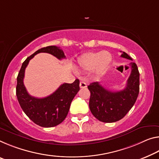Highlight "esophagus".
<instances>
[{"label":"esophagus","mask_w":159,"mask_h":159,"mask_svg":"<svg viewBox=\"0 0 159 159\" xmlns=\"http://www.w3.org/2000/svg\"><path fill=\"white\" fill-rule=\"evenodd\" d=\"M87 87V84H85L84 81H80V89H84V88Z\"/></svg>","instance_id":"34e87169"}]
</instances>
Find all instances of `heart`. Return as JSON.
I'll use <instances>...</instances> for the list:
<instances>
[{"mask_svg":"<svg viewBox=\"0 0 159 159\" xmlns=\"http://www.w3.org/2000/svg\"><path fill=\"white\" fill-rule=\"evenodd\" d=\"M112 57L107 51L85 54L79 59V66L84 70H93L96 76H101L109 69Z\"/></svg>","mask_w":159,"mask_h":159,"instance_id":"b5f03b06","label":"heart"}]
</instances>
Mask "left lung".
<instances>
[{
  "instance_id": "left-lung-1",
  "label": "left lung",
  "mask_w": 159,
  "mask_h": 159,
  "mask_svg": "<svg viewBox=\"0 0 159 159\" xmlns=\"http://www.w3.org/2000/svg\"><path fill=\"white\" fill-rule=\"evenodd\" d=\"M121 57L132 60L127 53ZM131 74L127 85L120 91L105 89L99 82L91 83L88 89L90 92L89 107L95 118L102 122H115L122 119L134 105L139 92V72L137 64L131 62Z\"/></svg>"
}]
</instances>
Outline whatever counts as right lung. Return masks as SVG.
<instances>
[{"label": "right lung", "mask_w": 159, "mask_h": 159, "mask_svg": "<svg viewBox=\"0 0 159 159\" xmlns=\"http://www.w3.org/2000/svg\"><path fill=\"white\" fill-rule=\"evenodd\" d=\"M48 53L59 59H65L64 53L59 47L49 46L37 50L22 63L17 77L16 95L24 112L35 124L43 127H52L61 123L66 117L70 103L80 89L79 80L72 84H63L49 96L38 98L31 96L25 89L23 79L25 68L35 55Z\"/></svg>", "instance_id": "right-lung-1"}]
</instances>
